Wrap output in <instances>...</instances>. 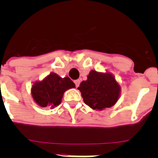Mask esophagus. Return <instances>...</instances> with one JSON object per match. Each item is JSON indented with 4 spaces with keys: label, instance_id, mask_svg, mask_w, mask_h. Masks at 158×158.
<instances>
[{
    "label": "esophagus",
    "instance_id": "1",
    "mask_svg": "<svg viewBox=\"0 0 158 158\" xmlns=\"http://www.w3.org/2000/svg\"><path fill=\"white\" fill-rule=\"evenodd\" d=\"M74 83H75V85H76V87L77 88L78 86H79V85H80V83H81V81L80 80H76L74 81Z\"/></svg>",
    "mask_w": 158,
    "mask_h": 158
}]
</instances>
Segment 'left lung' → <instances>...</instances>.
I'll return each instance as SVG.
<instances>
[{"label": "left lung", "instance_id": "obj_1", "mask_svg": "<svg viewBox=\"0 0 158 158\" xmlns=\"http://www.w3.org/2000/svg\"><path fill=\"white\" fill-rule=\"evenodd\" d=\"M77 89L81 93L85 104L96 111L115 105L121 93L120 85L112 73L93 69L89 72L87 80L83 81Z\"/></svg>", "mask_w": 158, "mask_h": 158}]
</instances>
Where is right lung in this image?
Instances as JSON below:
<instances>
[{
	"mask_svg": "<svg viewBox=\"0 0 158 158\" xmlns=\"http://www.w3.org/2000/svg\"><path fill=\"white\" fill-rule=\"evenodd\" d=\"M73 88H75V84L70 78H62L52 72L42 81L33 83L31 94L39 106L54 108L61 104L64 93Z\"/></svg>",
	"mask_w": 158,
	"mask_h": 158,
	"instance_id": "obj_1",
	"label": "right lung"
}]
</instances>
